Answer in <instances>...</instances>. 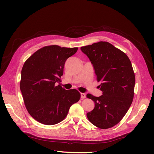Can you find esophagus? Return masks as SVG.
<instances>
[{"mask_svg": "<svg viewBox=\"0 0 154 154\" xmlns=\"http://www.w3.org/2000/svg\"><path fill=\"white\" fill-rule=\"evenodd\" d=\"M80 94H81V98H82V99H84V98H85L86 94H85V93L81 92V93H80Z\"/></svg>", "mask_w": 154, "mask_h": 154, "instance_id": "esophagus-1", "label": "esophagus"}]
</instances>
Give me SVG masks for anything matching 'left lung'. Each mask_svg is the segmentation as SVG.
Masks as SVG:
<instances>
[{
    "label": "left lung",
    "mask_w": 154,
    "mask_h": 154,
    "mask_svg": "<svg viewBox=\"0 0 154 154\" xmlns=\"http://www.w3.org/2000/svg\"><path fill=\"white\" fill-rule=\"evenodd\" d=\"M91 60L103 94H87L94 102V109L87 114L96 127L107 129L117 125L131 105L135 86V74L130 59L123 51L107 42H99L81 48Z\"/></svg>",
    "instance_id": "obj_1"
}]
</instances>
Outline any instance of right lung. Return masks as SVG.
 Wrapping results in <instances>:
<instances>
[{
    "label": "right lung",
    "mask_w": 154,
    "mask_h": 154,
    "mask_svg": "<svg viewBox=\"0 0 154 154\" xmlns=\"http://www.w3.org/2000/svg\"><path fill=\"white\" fill-rule=\"evenodd\" d=\"M78 48L45 46L25 62L21 71L20 88L26 109L37 122L57 124L67 115L71 106L80 99L76 89L66 90L61 82L65 62Z\"/></svg>",
    "instance_id": "right-lung-1"
}]
</instances>
